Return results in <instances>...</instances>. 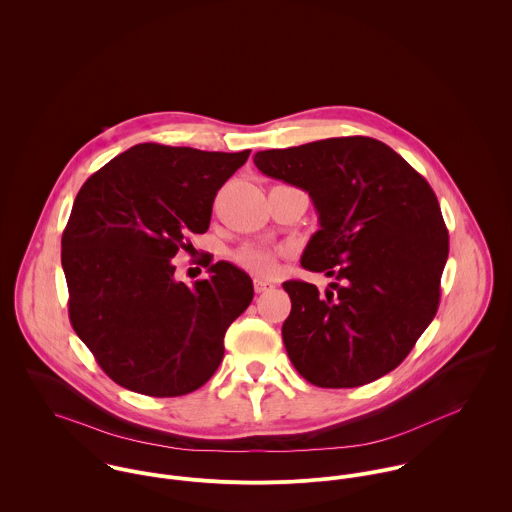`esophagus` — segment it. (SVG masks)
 Here are the masks:
<instances>
[{
	"instance_id": "1",
	"label": "esophagus",
	"mask_w": 512,
	"mask_h": 512,
	"mask_svg": "<svg viewBox=\"0 0 512 512\" xmlns=\"http://www.w3.org/2000/svg\"><path fill=\"white\" fill-rule=\"evenodd\" d=\"M274 288V284H270V282H266V280H254V290L256 293L266 292V290H272Z\"/></svg>"
}]
</instances>
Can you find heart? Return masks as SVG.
I'll list each match as a JSON object with an SVG mask.
<instances>
[{
  "label": "heart",
  "instance_id": "heart-1",
  "mask_svg": "<svg viewBox=\"0 0 512 512\" xmlns=\"http://www.w3.org/2000/svg\"><path fill=\"white\" fill-rule=\"evenodd\" d=\"M278 250L264 244H246L234 252V262L250 274L272 276L278 266Z\"/></svg>",
  "mask_w": 512,
  "mask_h": 512
}]
</instances>
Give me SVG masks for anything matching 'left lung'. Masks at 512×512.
Here are the masks:
<instances>
[{"label": "left lung", "mask_w": 512, "mask_h": 512, "mask_svg": "<svg viewBox=\"0 0 512 512\" xmlns=\"http://www.w3.org/2000/svg\"><path fill=\"white\" fill-rule=\"evenodd\" d=\"M309 193L319 230L301 266L335 278L325 293L290 280L282 337L295 370L321 388H355L400 365L436 317L449 252L430 183L392 147L329 138L254 155Z\"/></svg>", "instance_id": "1"}]
</instances>
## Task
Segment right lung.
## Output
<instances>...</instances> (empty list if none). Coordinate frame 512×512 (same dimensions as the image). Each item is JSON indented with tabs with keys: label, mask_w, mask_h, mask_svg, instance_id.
<instances>
[{
	"label": "right lung",
	"mask_w": 512,
	"mask_h": 512,
	"mask_svg": "<svg viewBox=\"0 0 512 512\" xmlns=\"http://www.w3.org/2000/svg\"><path fill=\"white\" fill-rule=\"evenodd\" d=\"M238 153L138 144L80 187L61 240L69 317L80 341L120 386L155 398L201 388L219 368L224 333L254 297L246 272L211 264L193 288L173 258L209 228Z\"/></svg>",
	"instance_id": "right-lung-1"
}]
</instances>
